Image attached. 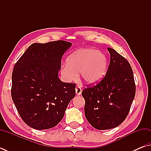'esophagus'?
Here are the masks:
<instances>
[{
    "label": "esophagus",
    "mask_w": 151,
    "mask_h": 151,
    "mask_svg": "<svg viewBox=\"0 0 151 151\" xmlns=\"http://www.w3.org/2000/svg\"><path fill=\"white\" fill-rule=\"evenodd\" d=\"M81 91H81V87H77L76 88V93L77 95H80L81 94Z\"/></svg>",
    "instance_id": "34e87169"
}]
</instances>
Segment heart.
<instances>
[{"label": "heart", "mask_w": 151, "mask_h": 151, "mask_svg": "<svg viewBox=\"0 0 151 151\" xmlns=\"http://www.w3.org/2000/svg\"><path fill=\"white\" fill-rule=\"evenodd\" d=\"M107 58L103 53L93 49H83L72 54L67 64L62 65L60 73L67 82L76 81L81 73V78L88 85L100 82L106 75Z\"/></svg>", "instance_id": "heart-1"}]
</instances>
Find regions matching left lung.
I'll use <instances>...</instances> for the list:
<instances>
[{"mask_svg":"<svg viewBox=\"0 0 151 151\" xmlns=\"http://www.w3.org/2000/svg\"><path fill=\"white\" fill-rule=\"evenodd\" d=\"M109 68L97 85L82 91L85 116L95 129L106 130L118 126L126 118L135 95L133 70L129 62L108 48Z\"/></svg>","mask_w":151,"mask_h":151,"instance_id":"left-lung-1","label":"left lung"}]
</instances>
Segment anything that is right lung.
I'll return each instance as SVG.
<instances>
[{"instance_id":"obj_1","label":"right lung","mask_w":151,"mask_h":151,"mask_svg":"<svg viewBox=\"0 0 151 151\" xmlns=\"http://www.w3.org/2000/svg\"><path fill=\"white\" fill-rule=\"evenodd\" d=\"M72 46L65 41L33 43L14 66L11 95L19 116L36 129L56 126L76 95V84L58 78L61 60Z\"/></svg>"}]
</instances>
